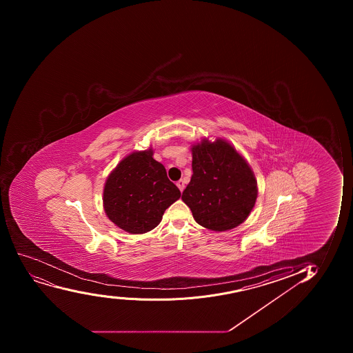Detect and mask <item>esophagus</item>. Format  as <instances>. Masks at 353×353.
I'll return each instance as SVG.
<instances>
[{
  "label": "esophagus",
  "mask_w": 353,
  "mask_h": 353,
  "mask_svg": "<svg viewBox=\"0 0 353 353\" xmlns=\"http://www.w3.org/2000/svg\"><path fill=\"white\" fill-rule=\"evenodd\" d=\"M176 185L179 186V191L183 192L184 191V188H185V184H184V181L183 179H179V182L176 183Z\"/></svg>",
  "instance_id": "34e87169"
}]
</instances>
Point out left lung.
Wrapping results in <instances>:
<instances>
[{
    "label": "left lung",
    "mask_w": 353,
    "mask_h": 353,
    "mask_svg": "<svg viewBox=\"0 0 353 353\" xmlns=\"http://www.w3.org/2000/svg\"><path fill=\"white\" fill-rule=\"evenodd\" d=\"M193 174L182 199L196 223L225 231L243 223L258 196L254 174L225 140H203L192 146Z\"/></svg>",
    "instance_id": "obj_1"
}]
</instances>
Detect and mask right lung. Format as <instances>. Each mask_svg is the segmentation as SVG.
<instances>
[{"instance_id": "obj_1", "label": "right lung", "mask_w": 353, "mask_h": 353, "mask_svg": "<svg viewBox=\"0 0 353 353\" xmlns=\"http://www.w3.org/2000/svg\"><path fill=\"white\" fill-rule=\"evenodd\" d=\"M181 198L153 150L133 152L109 174L103 207L109 220L130 234H145L160 223L164 210Z\"/></svg>"}]
</instances>
